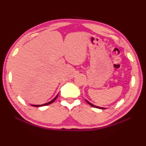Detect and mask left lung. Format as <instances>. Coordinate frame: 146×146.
<instances>
[{"mask_svg":"<svg viewBox=\"0 0 146 146\" xmlns=\"http://www.w3.org/2000/svg\"><path fill=\"white\" fill-rule=\"evenodd\" d=\"M86 102H87V103L88 104H90V106H93V107H94V108H99V109H105V108H100V107H98V106H94L93 104H91L90 102H89L88 100H86Z\"/></svg>","mask_w":146,"mask_h":146,"instance_id":"obj_1","label":"left lung"}]
</instances>
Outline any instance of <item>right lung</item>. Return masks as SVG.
Listing matches in <instances>:
<instances>
[{"instance_id": "1", "label": "right lung", "mask_w": 146, "mask_h": 146, "mask_svg": "<svg viewBox=\"0 0 146 146\" xmlns=\"http://www.w3.org/2000/svg\"><path fill=\"white\" fill-rule=\"evenodd\" d=\"M57 97H58V95L56 96V97L53 98V99L51 100V101H50V102H48V103H46V104H42V105H32L33 106H35V107H40V106H47V105H49V104H51V103H53L54 101H55L56 99V98H57Z\"/></svg>"}]
</instances>
